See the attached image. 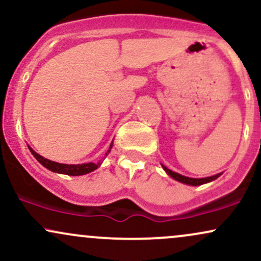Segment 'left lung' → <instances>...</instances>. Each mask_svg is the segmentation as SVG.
Wrapping results in <instances>:
<instances>
[{"mask_svg":"<svg viewBox=\"0 0 261 261\" xmlns=\"http://www.w3.org/2000/svg\"><path fill=\"white\" fill-rule=\"evenodd\" d=\"M162 167H163V169L166 170V172L168 173V174L172 176L173 179H175V180H178V181H180V182H184V184H188V185H202V184H206V182L215 180V179H217L218 176L221 175V174H216V175L208 176V178L194 179V178H188V176H184V175H181V174H178V173H175V172H172V170L167 168V167H164L163 164H162Z\"/></svg>","mask_w":261,"mask_h":261,"instance_id":"8db88e82","label":"left lung"}]
</instances>
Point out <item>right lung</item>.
I'll list each match as a JSON object with an SVG mask.
<instances>
[{
    "mask_svg": "<svg viewBox=\"0 0 261 261\" xmlns=\"http://www.w3.org/2000/svg\"><path fill=\"white\" fill-rule=\"evenodd\" d=\"M113 147V142L112 145H110L109 149H108V152L106 153V155L109 153L110 152V148ZM31 149L32 154L34 155L35 158H37L39 163H41L45 168H47L49 170H51V172H55V173H61V174H67V175H83V174H87V173H91L93 172L94 169H97L98 167L100 166V162H98V163H83V164H62V163H58V162H53V161H49L46 160V158L41 157L40 154H38L37 152L33 151V149L29 147Z\"/></svg>",
    "mask_w": 261,
    "mask_h": 261,
    "instance_id": "1",
    "label": "right lung"
}]
</instances>
